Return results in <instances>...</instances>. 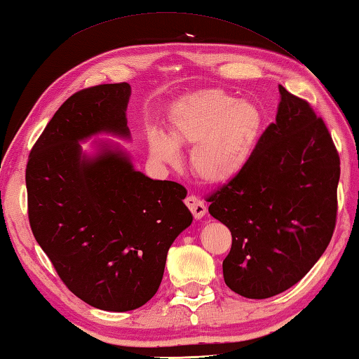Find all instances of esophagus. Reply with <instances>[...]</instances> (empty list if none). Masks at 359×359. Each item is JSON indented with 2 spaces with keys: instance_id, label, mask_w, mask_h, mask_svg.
Returning <instances> with one entry per match:
<instances>
[{
  "instance_id": "obj_1",
  "label": "esophagus",
  "mask_w": 359,
  "mask_h": 359,
  "mask_svg": "<svg viewBox=\"0 0 359 359\" xmlns=\"http://www.w3.org/2000/svg\"><path fill=\"white\" fill-rule=\"evenodd\" d=\"M185 203L196 219H202L205 216V212H207V205H205V202L193 194H189L187 197Z\"/></svg>"
}]
</instances>
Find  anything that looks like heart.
Instances as JSON below:
<instances>
[{"label": "heart", "mask_w": 359, "mask_h": 359, "mask_svg": "<svg viewBox=\"0 0 359 359\" xmlns=\"http://www.w3.org/2000/svg\"><path fill=\"white\" fill-rule=\"evenodd\" d=\"M261 112L253 103L234 100L224 90H205L184 98L170 123V139L149 134L151 154L163 163L179 158L176 144H193L189 162L197 177L222 184L238 174L253 152Z\"/></svg>", "instance_id": "1"}]
</instances>
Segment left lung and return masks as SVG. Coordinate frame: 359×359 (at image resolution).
<instances>
[{"mask_svg": "<svg viewBox=\"0 0 359 359\" xmlns=\"http://www.w3.org/2000/svg\"><path fill=\"white\" fill-rule=\"evenodd\" d=\"M270 123L245 166L207 197L231 231L224 279L234 293L265 299L285 292L323 256L337 224L339 156L310 103L279 86Z\"/></svg>", "mask_w": 359, "mask_h": 359, "instance_id": "left-lung-1", "label": "left lung"}]
</instances>
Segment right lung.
Returning <instances> with one entry per match:
<instances>
[{
	"label": "right lung",
	"instance_id": "right-lung-1",
	"mask_svg": "<svg viewBox=\"0 0 359 359\" xmlns=\"http://www.w3.org/2000/svg\"><path fill=\"white\" fill-rule=\"evenodd\" d=\"M128 83L79 90L60 106L29 154V224L71 292L108 311L142 307L157 293L166 255L191 225L177 182L135 171L118 147L88 157L98 133L129 139Z\"/></svg>",
	"mask_w": 359,
	"mask_h": 359
}]
</instances>
